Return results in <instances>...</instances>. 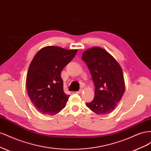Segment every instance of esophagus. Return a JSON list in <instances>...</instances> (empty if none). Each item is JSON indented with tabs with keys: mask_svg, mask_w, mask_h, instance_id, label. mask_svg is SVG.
<instances>
[{
	"mask_svg": "<svg viewBox=\"0 0 151 151\" xmlns=\"http://www.w3.org/2000/svg\"><path fill=\"white\" fill-rule=\"evenodd\" d=\"M83 89H80L79 91H77L76 93H77V94H80V93H83Z\"/></svg>",
	"mask_w": 151,
	"mask_h": 151,
	"instance_id": "34e87169",
	"label": "esophagus"
}]
</instances>
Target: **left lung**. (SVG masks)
<instances>
[{
    "label": "left lung",
    "mask_w": 151,
    "mask_h": 151,
    "mask_svg": "<svg viewBox=\"0 0 151 151\" xmlns=\"http://www.w3.org/2000/svg\"><path fill=\"white\" fill-rule=\"evenodd\" d=\"M82 58L88 67L95 86L94 99L86 106L98 115L111 113L125 92L120 65L106 50L98 47L86 50Z\"/></svg>",
    "instance_id": "left-lung-1"
}]
</instances>
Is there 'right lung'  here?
Listing matches in <instances>:
<instances>
[{
    "label": "right lung",
    "instance_id": "add662e5",
    "mask_svg": "<svg viewBox=\"0 0 151 151\" xmlns=\"http://www.w3.org/2000/svg\"><path fill=\"white\" fill-rule=\"evenodd\" d=\"M77 52L57 46L42 48L32 60L26 77L28 96L38 111L55 115L64 108L70 96L63 91L61 72Z\"/></svg>",
    "mask_w": 151,
    "mask_h": 151
}]
</instances>
